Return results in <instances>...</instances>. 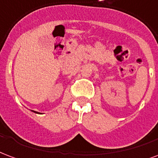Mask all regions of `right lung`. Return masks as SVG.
Returning <instances> with one entry per match:
<instances>
[{"label":"right lung","instance_id":"1","mask_svg":"<svg viewBox=\"0 0 158 158\" xmlns=\"http://www.w3.org/2000/svg\"><path fill=\"white\" fill-rule=\"evenodd\" d=\"M32 111H33V112H34V113H37V114H39L38 112H35V111H33V110H32Z\"/></svg>","mask_w":158,"mask_h":158}]
</instances>
